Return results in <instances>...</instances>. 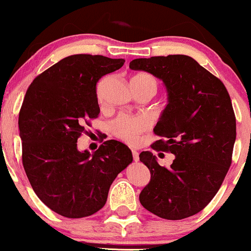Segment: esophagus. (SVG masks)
<instances>
[{"label":"esophagus","mask_w":251,"mask_h":251,"mask_svg":"<svg viewBox=\"0 0 251 251\" xmlns=\"http://www.w3.org/2000/svg\"><path fill=\"white\" fill-rule=\"evenodd\" d=\"M132 157H133L134 162H138L139 160V153L137 151H132Z\"/></svg>","instance_id":"esophagus-1"}]
</instances>
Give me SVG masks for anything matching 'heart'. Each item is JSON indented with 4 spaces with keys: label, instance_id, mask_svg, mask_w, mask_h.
<instances>
[{
    "label": "heart",
    "instance_id": "b5f03b06",
    "mask_svg": "<svg viewBox=\"0 0 251 251\" xmlns=\"http://www.w3.org/2000/svg\"><path fill=\"white\" fill-rule=\"evenodd\" d=\"M132 85H134L135 87L152 89L154 93L157 91V81L154 80V77L149 74H137L132 79ZM144 129H145V124L143 120L134 119V118H129L127 116L118 117L111 124L112 133L131 145H135L139 142L140 134L143 133Z\"/></svg>",
    "mask_w": 251,
    "mask_h": 251
}]
</instances>
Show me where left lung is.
Listing matches in <instances>:
<instances>
[{
	"instance_id": "8db88e82",
	"label": "left lung",
	"mask_w": 251,
	"mask_h": 251,
	"mask_svg": "<svg viewBox=\"0 0 251 251\" xmlns=\"http://www.w3.org/2000/svg\"><path fill=\"white\" fill-rule=\"evenodd\" d=\"M129 68L151 73L165 85L169 102L153 129L163 139L151 148L175 154L170 168L160 166L152 152L139 154L151 174L140 203L165 220L194 216L215 197L231 165L236 118L229 93L188 55L134 59Z\"/></svg>"
}]
</instances>
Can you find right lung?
I'll list each match as a JSON object with an SVG mask.
<instances>
[{
	"label": "right lung",
	"instance_id": "1",
	"mask_svg": "<svg viewBox=\"0 0 251 251\" xmlns=\"http://www.w3.org/2000/svg\"><path fill=\"white\" fill-rule=\"evenodd\" d=\"M125 60L75 54L37 75L19 114L22 164L37 197L68 218L96 214L105 205L116 177L132 163V152L106 140L93 153L77 150V138L99 116L97 83Z\"/></svg>",
	"mask_w": 251,
	"mask_h": 251
}]
</instances>
